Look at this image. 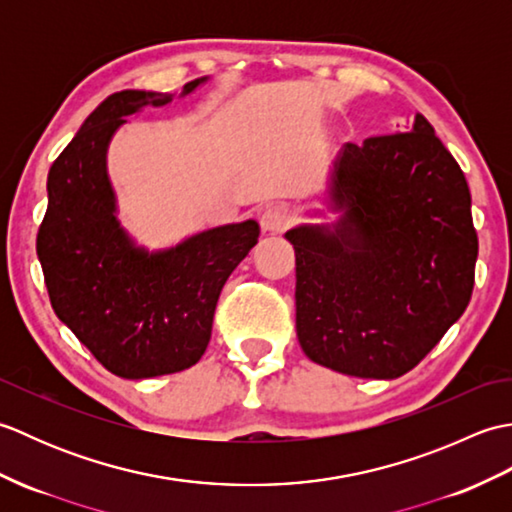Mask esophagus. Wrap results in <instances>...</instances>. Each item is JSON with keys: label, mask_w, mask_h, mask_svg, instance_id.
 Here are the masks:
<instances>
[{"label": "esophagus", "mask_w": 512, "mask_h": 512, "mask_svg": "<svg viewBox=\"0 0 512 512\" xmlns=\"http://www.w3.org/2000/svg\"><path fill=\"white\" fill-rule=\"evenodd\" d=\"M292 224V209L284 202L270 204L262 213V228L264 231L279 233Z\"/></svg>", "instance_id": "34e87169"}]
</instances>
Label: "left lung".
<instances>
[{
  "mask_svg": "<svg viewBox=\"0 0 512 512\" xmlns=\"http://www.w3.org/2000/svg\"><path fill=\"white\" fill-rule=\"evenodd\" d=\"M336 231L286 233L297 257V336L310 361L398 378L462 317L477 233L458 162L427 118L411 132L347 143L336 162Z\"/></svg>",
  "mask_w": 512,
  "mask_h": 512,
  "instance_id": "left-lung-1",
  "label": "left lung"
}]
</instances>
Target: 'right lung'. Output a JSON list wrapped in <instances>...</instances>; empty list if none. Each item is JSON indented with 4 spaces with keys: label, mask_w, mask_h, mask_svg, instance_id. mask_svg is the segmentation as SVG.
Instances as JSON below:
<instances>
[{
    "label": "right lung",
    "mask_w": 512,
    "mask_h": 512,
    "mask_svg": "<svg viewBox=\"0 0 512 512\" xmlns=\"http://www.w3.org/2000/svg\"><path fill=\"white\" fill-rule=\"evenodd\" d=\"M202 81L187 83L182 94ZM169 101V94L140 90L107 96L52 162L37 233L54 312L121 378L176 374L200 361L226 279L259 237V224L248 220L147 255L118 226L105 173L107 143L123 116Z\"/></svg>",
    "instance_id": "obj_1"
}]
</instances>
